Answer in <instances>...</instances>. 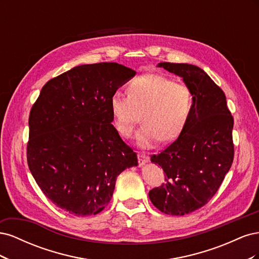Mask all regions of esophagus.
<instances>
[{
  "label": "esophagus",
  "mask_w": 259,
  "mask_h": 259,
  "mask_svg": "<svg viewBox=\"0 0 259 259\" xmlns=\"http://www.w3.org/2000/svg\"><path fill=\"white\" fill-rule=\"evenodd\" d=\"M148 161H149L148 155H146L145 153H138V163H139L140 166L145 165L146 163H148Z\"/></svg>",
  "instance_id": "1"
}]
</instances>
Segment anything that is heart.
<instances>
[{"label": "heart", "mask_w": 259, "mask_h": 259, "mask_svg": "<svg viewBox=\"0 0 259 259\" xmlns=\"http://www.w3.org/2000/svg\"><path fill=\"white\" fill-rule=\"evenodd\" d=\"M128 96L116 92L110 98V110L116 131L128 138L143 119L136 136L139 148L150 149L171 143L182 134L192 108V94L183 83L162 74L140 75L127 86Z\"/></svg>", "instance_id": "b5f03b06"}]
</instances>
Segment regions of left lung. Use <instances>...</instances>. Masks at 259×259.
I'll return each mask as SVG.
<instances>
[{
    "instance_id": "left-lung-1",
    "label": "left lung",
    "mask_w": 259,
    "mask_h": 259,
    "mask_svg": "<svg viewBox=\"0 0 259 259\" xmlns=\"http://www.w3.org/2000/svg\"><path fill=\"white\" fill-rule=\"evenodd\" d=\"M183 77L192 94V108L182 134L151 162L165 173V183L149 191L152 204L167 215L183 216L213 198L233 161V117L225 93L201 68L160 62Z\"/></svg>"
}]
</instances>
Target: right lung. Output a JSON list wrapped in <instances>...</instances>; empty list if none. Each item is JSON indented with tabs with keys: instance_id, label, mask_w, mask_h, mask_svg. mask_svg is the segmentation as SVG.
Wrapping results in <instances>:
<instances>
[{
	"instance_id": "add662e5",
	"label": "right lung",
	"mask_w": 259,
	"mask_h": 259,
	"mask_svg": "<svg viewBox=\"0 0 259 259\" xmlns=\"http://www.w3.org/2000/svg\"><path fill=\"white\" fill-rule=\"evenodd\" d=\"M136 71L116 62L72 68L46 83L29 116L31 174L55 205L74 216L100 213L137 154L111 124L110 98Z\"/></svg>"
}]
</instances>
